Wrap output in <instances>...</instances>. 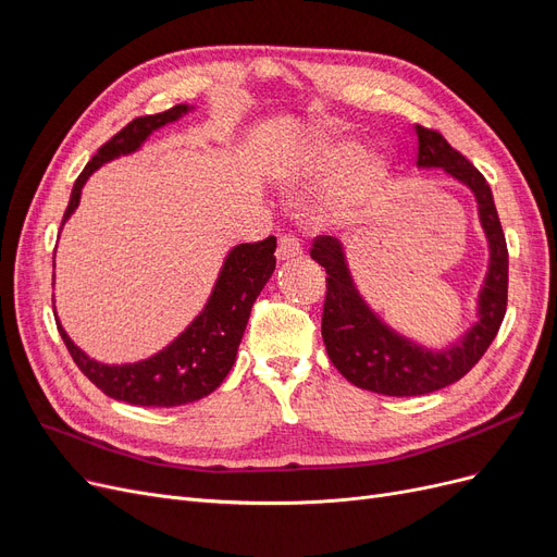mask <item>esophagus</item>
Instances as JSON below:
<instances>
[{"label": "esophagus", "mask_w": 557, "mask_h": 557, "mask_svg": "<svg viewBox=\"0 0 557 557\" xmlns=\"http://www.w3.org/2000/svg\"><path fill=\"white\" fill-rule=\"evenodd\" d=\"M297 256H301V244H299L295 234H283V237H278L276 258L278 260H293Z\"/></svg>", "instance_id": "obj_1"}]
</instances>
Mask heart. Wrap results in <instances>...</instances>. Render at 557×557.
<instances>
[{
	"label": "heart",
	"mask_w": 557,
	"mask_h": 557,
	"mask_svg": "<svg viewBox=\"0 0 557 557\" xmlns=\"http://www.w3.org/2000/svg\"><path fill=\"white\" fill-rule=\"evenodd\" d=\"M350 156H352V146H348V144H332V146L323 148V153H320V158H318V166H323V170H327V166H336V164L346 162ZM367 172H374V166H367Z\"/></svg>",
	"instance_id": "obj_1"
}]
</instances>
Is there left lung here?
<instances>
[{"label": "left lung", "mask_w": 557, "mask_h": 557, "mask_svg": "<svg viewBox=\"0 0 557 557\" xmlns=\"http://www.w3.org/2000/svg\"><path fill=\"white\" fill-rule=\"evenodd\" d=\"M416 134L418 166H442L476 195L481 225L491 242V269L479 297V323L448 350L420 348L393 332L364 305L350 278L339 242L320 234L311 248V258L325 267L327 274L323 342L332 364L352 385L391 397L428 395L460 381L497 336L509 293V250L491 185L460 150L442 137V132L416 125Z\"/></svg>", "instance_id": "obj_1"}]
</instances>
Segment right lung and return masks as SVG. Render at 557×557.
I'll use <instances>...</instances> for the list:
<instances>
[{"mask_svg":"<svg viewBox=\"0 0 557 557\" xmlns=\"http://www.w3.org/2000/svg\"><path fill=\"white\" fill-rule=\"evenodd\" d=\"M183 113H188V107L176 104L156 115H139L121 132L113 134L104 146H99L92 160L86 164V170L78 174L74 183L62 225L78 207L83 183L95 170L117 156H127L132 150H137L148 139L150 132L176 121ZM274 250L276 237L232 248L205 311L170 346L148 360L134 364L95 362L66 336L60 320L55 318L58 332L76 367L104 395L134 404V407H178V404L197 401L213 393L225 381L234 360H237L252 301L258 299L264 283L274 274Z\"/></svg>","mask_w":557,"mask_h":557,"instance_id":"obj_1","label":"right lung"}]
</instances>
